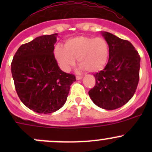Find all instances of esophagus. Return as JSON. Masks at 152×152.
Wrapping results in <instances>:
<instances>
[{"mask_svg":"<svg viewBox=\"0 0 152 152\" xmlns=\"http://www.w3.org/2000/svg\"><path fill=\"white\" fill-rule=\"evenodd\" d=\"M76 79H77V80H80V79H82V76H76Z\"/></svg>","mask_w":152,"mask_h":152,"instance_id":"34e87169","label":"esophagus"}]
</instances>
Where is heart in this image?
<instances>
[{
  "label": "heart",
  "mask_w": 152,
  "mask_h": 152,
  "mask_svg": "<svg viewBox=\"0 0 152 152\" xmlns=\"http://www.w3.org/2000/svg\"><path fill=\"white\" fill-rule=\"evenodd\" d=\"M110 47L104 38L77 36L67 39L65 47L57 45L54 56L64 71H68L75 64L90 73L103 70L108 62Z\"/></svg>",
  "instance_id": "1"
}]
</instances>
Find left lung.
<instances>
[{
  "label": "left lung",
  "mask_w": 152,
  "mask_h": 152,
  "mask_svg": "<svg viewBox=\"0 0 152 152\" xmlns=\"http://www.w3.org/2000/svg\"><path fill=\"white\" fill-rule=\"evenodd\" d=\"M110 47L104 69L94 74L96 85L88 92L95 104L115 110L134 96L139 82L140 56L132 44L109 32L102 33Z\"/></svg>",
  "instance_id": "obj_1"
}]
</instances>
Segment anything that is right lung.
I'll use <instances>...</instances> for the list:
<instances>
[{"label": "right lung", "mask_w": 152, "mask_h": 152, "mask_svg": "<svg viewBox=\"0 0 152 152\" xmlns=\"http://www.w3.org/2000/svg\"><path fill=\"white\" fill-rule=\"evenodd\" d=\"M58 34L42 35L23 44L11 64L18 97L37 113H51L66 102L73 74L62 71L54 56Z\"/></svg>", "instance_id": "add662e5"}]
</instances>
